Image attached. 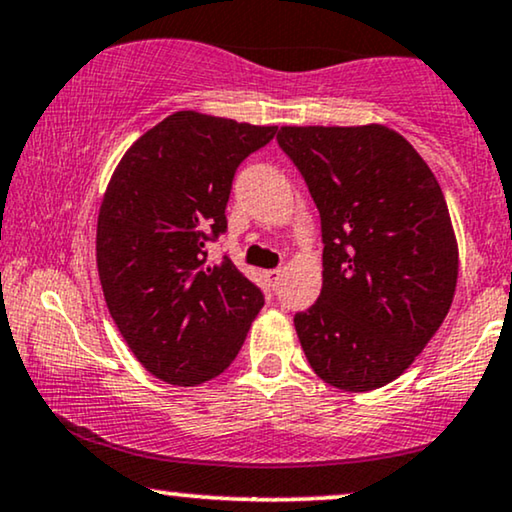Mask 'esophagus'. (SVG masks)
<instances>
[{
  "label": "esophagus",
  "mask_w": 512,
  "mask_h": 512,
  "mask_svg": "<svg viewBox=\"0 0 512 512\" xmlns=\"http://www.w3.org/2000/svg\"><path fill=\"white\" fill-rule=\"evenodd\" d=\"M265 280H268L272 287H277V284H280V280H282V270L280 268L268 270V272H265Z\"/></svg>",
  "instance_id": "1"
}]
</instances>
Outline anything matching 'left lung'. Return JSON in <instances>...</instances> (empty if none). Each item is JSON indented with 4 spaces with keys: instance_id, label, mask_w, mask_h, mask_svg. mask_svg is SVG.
Returning a JSON list of instances; mask_svg holds the SVG:
<instances>
[{
    "instance_id": "8db88e82",
    "label": "left lung",
    "mask_w": 512,
    "mask_h": 512,
    "mask_svg": "<svg viewBox=\"0 0 512 512\" xmlns=\"http://www.w3.org/2000/svg\"><path fill=\"white\" fill-rule=\"evenodd\" d=\"M322 223V291L294 315L301 348L329 386L395 381L454 301L459 249L442 188L407 138L381 124L282 126Z\"/></svg>"
}]
</instances>
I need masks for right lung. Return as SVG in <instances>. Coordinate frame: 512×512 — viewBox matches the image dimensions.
Returning <instances> with one entry per match:
<instances>
[{
  "label": "right lung",
  "mask_w": 512,
  "mask_h": 512,
  "mask_svg": "<svg viewBox=\"0 0 512 512\" xmlns=\"http://www.w3.org/2000/svg\"><path fill=\"white\" fill-rule=\"evenodd\" d=\"M277 126L183 110L126 150L105 192L96 261L119 334L150 374L197 386L240 353L263 291L204 244L228 230L237 167Z\"/></svg>",
  "instance_id": "1"
}]
</instances>
